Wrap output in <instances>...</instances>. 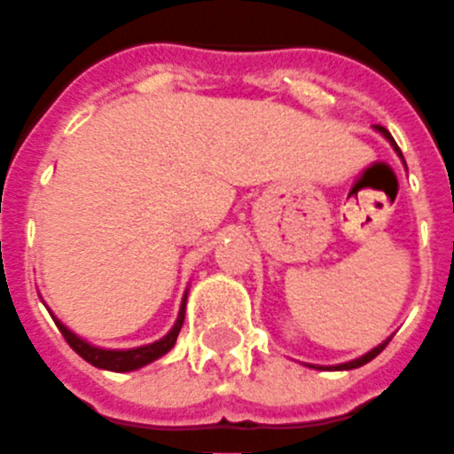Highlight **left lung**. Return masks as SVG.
I'll use <instances>...</instances> for the list:
<instances>
[{
    "label": "left lung",
    "mask_w": 454,
    "mask_h": 454,
    "mask_svg": "<svg viewBox=\"0 0 454 454\" xmlns=\"http://www.w3.org/2000/svg\"><path fill=\"white\" fill-rule=\"evenodd\" d=\"M375 129L380 130V133H382V136L387 137V140H389L391 145H394V150L398 152V157L403 159V154H401V150H398V145L394 143V137H391L389 130L384 129V126H375ZM387 344H389V340H387V342L380 344V347H375V349H372V351H368V354H365V356L356 358V361H349V364H340V365H330V371H351V368H361V365H365V364H368V361H372V358H375L377 354H380V351H382L384 347H387ZM311 368H318V365H311Z\"/></svg>",
    "instance_id": "left-lung-1"
}]
</instances>
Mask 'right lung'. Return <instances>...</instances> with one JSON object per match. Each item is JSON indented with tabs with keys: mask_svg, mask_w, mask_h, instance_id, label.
<instances>
[{
	"mask_svg": "<svg viewBox=\"0 0 454 454\" xmlns=\"http://www.w3.org/2000/svg\"><path fill=\"white\" fill-rule=\"evenodd\" d=\"M184 300H187V295L183 297V307H180L176 325L170 328L168 335L157 340V342L145 344V347H136V349H100V347H93V344L83 342L82 337L74 335L70 328H65L58 318H56V325L60 328V333H63V337L67 340V344H70L72 349L77 351L83 361H89L90 365H96V368H103V371H112V372L137 371V368H143V365L157 361V358H161L164 354H168V351L173 349V344H176L177 340V333H180L184 321Z\"/></svg>",
	"mask_w": 454,
	"mask_h": 454,
	"instance_id": "right-lung-1",
	"label": "right lung"
}]
</instances>
